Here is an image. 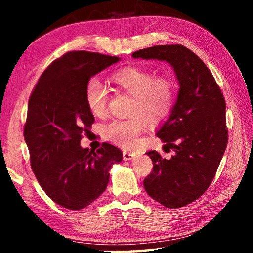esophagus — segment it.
Instances as JSON below:
<instances>
[{
    "mask_svg": "<svg viewBox=\"0 0 253 253\" xmlns=\"http://www.w3.org/2000/svg\"><path fill=\"white\" fill-rule=\"evenodd\" d=\"M135 157V154L134 153H129V152H124L123 153V158L124 161H130L132 158Z\"/></svg>",
    "mask_w": 253,
    "mask_h": 253,
    "instance_id": "obj_1",
    "label": "esophagus"
}]
</instances>
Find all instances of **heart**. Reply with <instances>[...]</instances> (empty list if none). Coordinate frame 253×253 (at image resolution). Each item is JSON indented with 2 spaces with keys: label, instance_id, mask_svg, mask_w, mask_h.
Wrapping results in <instances>:
<instances>
[{
  "label": "heart",
  "instance_id": "1",
  "mask_svg": "<svg viewBox=\"0 0 253 253\" xmlns=\"http://www.w3.org/2000/svg\"><path fill=\"white\" fill-rule=\"evenodd\" d=\"M118 90L132 96L128 121H113L102 127V136L123 148H132L144 129V119L161 122L169 116L176 100L177 85L172 77L158 76L139 67H127L110 77ZM84 101L91 114L102 117L108 104V91L99 80L90 79L84 88Z\"/></svg>",
  "mask_w": 253,
  "mask_h": 253
}]
</instances>
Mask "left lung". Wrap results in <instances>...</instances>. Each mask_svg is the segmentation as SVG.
Instances as JSON below:
<instances>
[{
    "instance_id": "1",
    "label": "left lung",
    "mask_w": 253,
    "mask_h": 253,
    "mask_svg": "<svg viewBox=\"0 0 253 253\" xmlns=\"http://www.w3.org/2000/svg\"><path fill=\"white\" fill-rule=\"evenodd\" d=\"M138 59L169 62L179 84L177 100L157 137L169 160L146 153L153 170L144 179L149 196L176 209L198 200L212 183L228 145L225 100L211 71L190 49L181 44L155 45L132 53Z\"/></svg>"
}]
</instances>
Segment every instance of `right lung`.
Here are the masks:
<instances>
[{
    "mask_svg": "<svg viewBox=\"0 0 253 253\" xmlns=\"http://www.w3.org/2000/svg\"><path fill=\"white\" fill-rule=\"evenodd\" d=\"M119 61L89 51H70L51 63L30 96L24 139L38 182L49 198L81 210L104 193L111 166L123 153L108 143L97 151L80 146L95 117L84 101L92 76Z\"/></svg>",
    "mask_w": 253,
    "mask_h": 253,
    "instance_id": "add662e5",
    "label": "right lung"
}]
</instances>
